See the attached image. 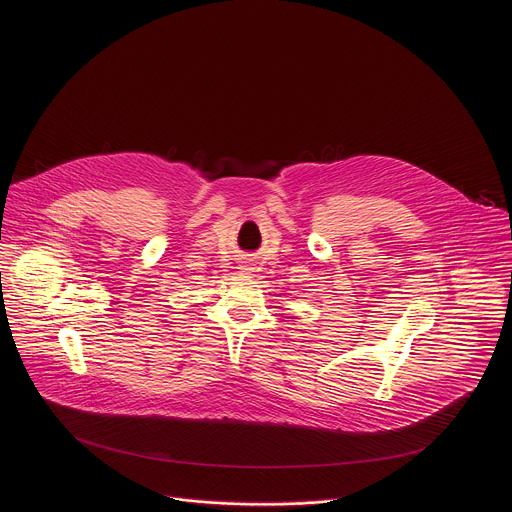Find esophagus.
<instances>
[{"mask_svg": "<svg viewBox=\"0 0 512 512\" xmlns=\"http://www.w3.org/2000/svg\"><path fill=\"white\" fill-rule=\"evenodd\" d=\"M241 271H243L245 275H249V273H251V267H249V265H243V267H241Z\"/></svg>", "mask_w": 512, "mask_h": 512, "instance_id": "1", "label": "esophagus"}]
</instances>
